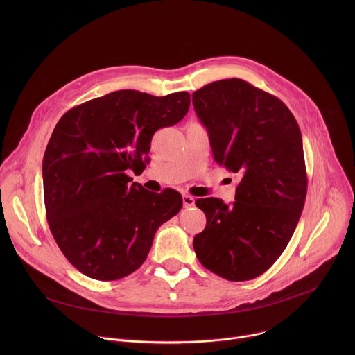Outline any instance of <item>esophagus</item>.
Instances as JSON below:
<instances>
[{
	"instance_id": "1",
	"label": "esophagus",
	"mask_w": 355,
	"mask_h": 355,
	"mask_svg": "<svg viewBox=\"0 0 355 355\" xmlns=\"http://www.w3.org/2000/svg\"><path fill=\"white\" fill-rule=\"evenodd\" d=\"M182 204H184V208H192L195 205V198L192 195L185 193L182 196Z\"/></svg>"
}]
</instances>
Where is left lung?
<instances>
[{"mask_svg":"<svg viewBox=\"0 0 355 355\" xmlns=\"http://www.w3.org/2000/svg\"><path fill=\"white\" fill-rule=\"evenodd\" d=\"M192 104L215 162L239 175L233 204L196 199L207 226L193 237L195 254L225 279L248 281L278 260L305 205L300 129L281 99L240 78L202 87Z\"/></svg>","mask_w":355,"mask_h":355,"instance_id":"left-lung-1","label":"left lung"}]
</instances>
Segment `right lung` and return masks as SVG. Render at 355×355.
<instances>
[{
  "label": "right lung",
  "instance_id": "1",
  "mask_svg": "<svg viewBox=\"0 0 355 355\" xmlns=\"http://www.w3.org/2000/svg\"><path fill=\"white\" fill-rule=\"evenodd\" d=\"M185 91L155 96L121 89L74 107L58 122L43 157L49 227L64 257L84 275L121 279L147 259L157 229L182 207L128 173L147 163L151 137L188 112Z\"/></svg>",
  "mask_w": 355,
  "mask_h": 355
}]
</instances>
